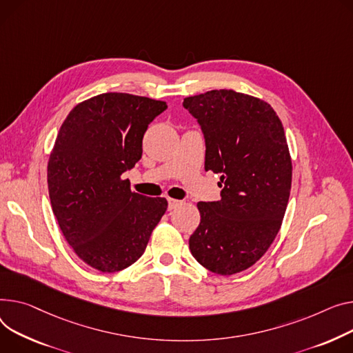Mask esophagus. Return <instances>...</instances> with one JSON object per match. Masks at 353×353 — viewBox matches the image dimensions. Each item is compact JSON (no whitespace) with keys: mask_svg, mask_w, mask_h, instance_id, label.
I'll return each instance as SVG.
<instances>
[{"mask_svg":"<svg viewBox=\"0 0 353 353\" xmlns=\"http://www.w3.org/2000/svg\"><path fill=\"white\" fill-rule=\"evenodd\" d=\"M168 203H169V205H168V208L172 211V210H174V208H177L183 201H180V200H176V199H169L168 200Z\"/></svg>","mask_w":353,"mask_h":353,"instance_id":"esophagus-1","label":"esophagus"}]
</instances>
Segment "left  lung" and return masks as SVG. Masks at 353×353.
I'll use <instances>...</instances> for the list:
<instances>
[{
    "label": "left lung",
    "instance_id": "obj_1",
    "mask_svg": "<svg viewBox=\"0 0 353 353\" xmlns=\"http://www.w3.org/2000/svg\"><path fill=\"white\" fill-rule=\"evenodd\" d=\"M201 126L204 169L220 173L221 199L200 201L189 245L208 271L232 275L267 252L287 210L292 161L285 132L270 103L231 89L184 98Z\"/></svg>",
    "mask_w": 353,
    "mask_h": 353
}]
</instances>
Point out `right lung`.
<instances>
[{
    "mask_svg": "<svg viewBox=\"0 0 353 353\" xmlns=\"http://www.w3.org/2000/svg\"><path fill=\"white\" fill-rule=\"evenodd\" d=\"M166 109L163 101L108 92L78 103L59 129L48 161L54 216L75 254L101 272L136 263L166 213V199L134 193L122 177Z\"/></svg>",
    "mask_w": 353,
    "mask_h": 353,
    "instance_id": "add662e5",
    "label": "right lung"
}]
</instances>
